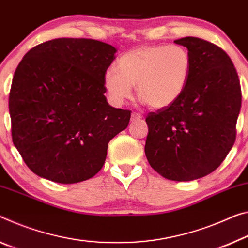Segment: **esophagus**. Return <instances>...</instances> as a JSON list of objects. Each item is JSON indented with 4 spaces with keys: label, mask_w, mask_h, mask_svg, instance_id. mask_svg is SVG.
I'll list each match as a JSON object with an SVG mask.
<instances>
[{
    "label": "esophagus",
    "mask_w": 248,
    "mask_h": 248,
    "mask_svg": "<svg viewBox=\"0 0 248 248\" xmlns=\"http://www.w3.org/2000/svg\"><path fill=\"white\" fill-rule=\"evenodd\" d=\"M142 116L139 112H132L131 113V120H140Z\"/></svg>",
    "instance_id": "1"
}]
</instances>
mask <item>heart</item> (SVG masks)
Segmentation results:
<instances>
[{
    "mask_svg": "<svg viewBox=\"0 0 248 248\" xmlns=\"http://www.w3.org/2000/svg\"><path fill=\"white\" fill-rule=\"evenodd\" d=\"M116 68L105 73L104 84L110 100L124 104L137 95L151 108L174 104L190 79L192 62L187 50L179 45L158 44L139 47L124 54Z\"/></svg>",
    "mask_w": 248,
    "mask_h": 248,
    "instance_id": "1",
    "label": "heart"
}]
</instances>
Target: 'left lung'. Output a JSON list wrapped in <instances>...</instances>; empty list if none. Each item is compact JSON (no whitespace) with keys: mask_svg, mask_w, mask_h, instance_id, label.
I'll use <instances>...</instances> for the list:
<instances>
[{"mask_svg":"<svg viewBox=\"0 0 248 248\" xmlns=\"http://www.w3.org/2000/svg\"><path fill=\"white\" fill-rule=\"evenodd\" d=\"M174 42L190 54V79L174 104L148 113L144 152L163 178L192 181L216 170L233 147L242 90L221 47L191 36Z\"/></svg>","mask_w":248,"mask_h":248,"instance_id":"left-lung-1","label":"left lung"}]
</instances>
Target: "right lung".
Masks as SVG:
<instances>
[{
  "mask_svg": "<svg viewBox=\"0 0 248 248\" xmlns=\"http://www.w3.org/2000/svg\"><path fill=\"white\" fill-rule=\"evenodd\" d=\"M115 47L90 38H55L33 47L15 70L9 110L12 140L41 178L77 183L100 171L108 143L131 111L104 93Z\"/></svg>",
  "mask_w": 248,
  "mask_h": 248,
  "instance_id": "add662e5",
  "label": "right lung"
}]
</instances>
